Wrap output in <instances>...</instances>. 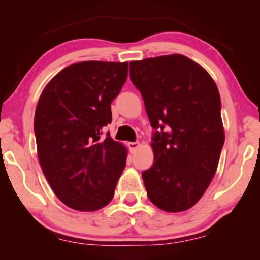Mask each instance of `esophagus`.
Masks as SVG:
<instances>
[{
	"label": "esophagus",
	"instance_id": "34e87169",
	"mask_svg": "<svg viewBox=\"0 0 260 260\" xmlns=\"http://www.w3.org/2000/svg\"><path fill=\"white\" fill-rule=\"evenodd\" d=\"M140 142H130V143H127V147H129L130 151H135L137 150L138 148H140Z\"/></svg>",
	"mask_w": 260,
	"mask_h": 260
}]
</instances>
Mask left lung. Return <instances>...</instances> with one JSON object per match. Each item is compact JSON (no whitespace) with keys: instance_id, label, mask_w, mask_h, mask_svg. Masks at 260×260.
I'll return each instance as SVG.
<instances>
[{"instance_id":"1","label":"left lung","mask_w":260,"mask_h":260,"mask_svg":"<svg viewBox=\"0 0 260 260\" xmlns=\"http://www.w3.org/2000/svg\"><path fill=\"white\" fill-rule=\"evenodd\" d=\"M130 78L159 130L154 165L142 173L149 200L168 213L187 211L211 184L225 142L215 81L182 54L131 61Z\"/></svg>"}]
</instances>
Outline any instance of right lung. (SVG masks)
Here are the masks:
<instances>
[{"label":"right lung","mask_w":260,"mask_h":260,"mask_svg":"<svg viewBox=\"0 0 260 260\" xmlns=\"http://www.w3.org/2000/svg\"><path fill=\"white\" fill-rule=\"evenodd\" d=\"M127 62L83 61L49 80L34 117L38 157L54 194L67 207L94 212L112 200L127 149L103 127L127 78Z\"/></svg>","instance_id":"obj_1"}]
</instances>
